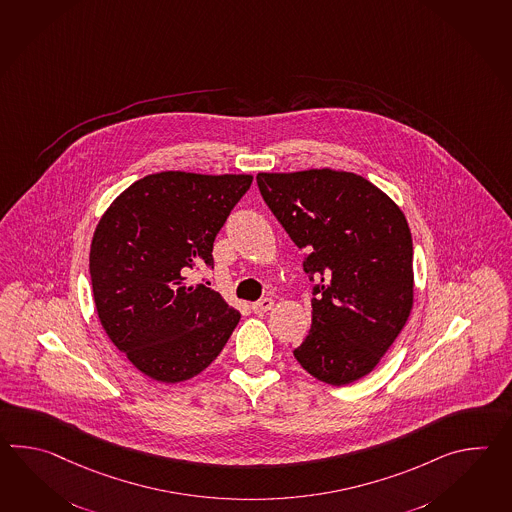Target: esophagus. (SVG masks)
Here are the masks:
<instances>
[{
    "mask_svg": "<svg viewBox=\"0 0 512 512\" xmlns=\"http://www.w3.org/2000/svg\"><path fill=\"white\" fill-rule=\"evenodd\" d=\"M273 307V299L270 297H264L261 301H255L253 305H251V310L255 312V314H266L268 310H272Z\"/></svg>",
    "mask_w": 512,
    "mask_h": 512,
    "instance_id": "1",
    "label": "esophagus"
}]
</instances>
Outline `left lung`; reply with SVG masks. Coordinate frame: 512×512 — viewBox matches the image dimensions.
Wrapping results in <instances>:
<instances>
[{"mask_svg": "<svg viewBox=\"0 0 512 512\" xmlns=\"http://www.w3.org/2000/svg\"><path fill=\"white\" fill-rule=\"evenodd\" d=\"M257 185L288 237L305 250L312 327L297 362L330 386L369 375L413 307V242L406 216L354 172H259Z\"/></svg>", "mask_w": 512, "mask_h": 512, "instance_id": "left-lung-1", "label": "left lung"}]
</instances>
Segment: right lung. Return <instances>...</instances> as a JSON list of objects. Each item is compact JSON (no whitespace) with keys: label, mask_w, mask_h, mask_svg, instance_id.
<instances>
[{"label":"right lung","mask_w":512,"mask_h":512,"mask_svg":"<svg viewBox=\"0 0 512 512\" xmlns=\"http://www.w3.org/2000/svg\"><path fill=\"white\" fill-rule=\"evenodd\" d=\"M250 174L167 171L132 183L93 233L90 275L108 338L143 375L176 384L215 360L240 314L187 273L213 268V242Z\"/></svg>","instance_id":"1"}]
</instances>
